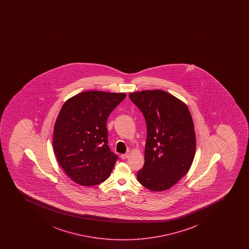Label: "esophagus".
Here are the masks:
<instances>
[{
	"instance_id": "esophagus-1",
	"label": "esophagus",
	"mask_w": 249,
	"mask_h": 249,
	"mask_svg": "<svg viewBox=\"0 0 249 249\" xmlns=\"http://www.w3.org/2000/svg\"><path fill=\"white\" fill-rule=\"evenodd\" d=\"M129 154H124V155H121V156H120V157H121V159H122V160H126V159H128V158H129Z\"/></svg>"
}]
</instances>
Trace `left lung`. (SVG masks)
<instances>
[{
    "instance_id": "obj_1",
    "label": "left lung",
    "mask_w": 249,
    "mask_h": 249,
    "mask_svg": "<svg viewBox=\"0 0 249 249\" xmlns=\"http://www.w3.org/2000/svg\"><path fill=\"white\" fill-rule=\"evenodd\" d=\"M144 116V164L138 181L152 191L169 189L188 173L196 149L195 125L188 106L160 89L129 94Z\"/></svg>"
}]
</instances>
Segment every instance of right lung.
Masks as SVG:
<instances>
[{
  "mask_svg": "<svg viewBox=\"0 0 249 249\" xmlns=\"http://www.w3.org/2000/svg\"><path fill=\"white\" fill-rule=\"evenodd\" d=\"M124 93L82 92L64 104L54 127L53 149L66 175L82 186L97 185L118 160L108 145L106 122Z\"/></svg>",
  "mask_w": 249,
  "mask_h": 249,
  "instance_id": "1",
  "label": "right lung"
}]
</instances>
